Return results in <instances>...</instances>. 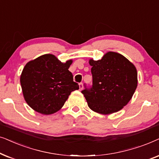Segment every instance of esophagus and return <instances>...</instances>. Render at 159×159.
<instances>
[{"label":"esophagus","mask_w":159,"mask_h":159,"mask_svg":"<svg viewBox=\"0 0 159 159\" xmlns=\"http://www.w3.org/2000/svg\"><path fill=\"white\" fill-rule=\"evenodd\" d=\"M83 88H84L83 84H82V83H80V84H79V89H80V90L83 89Z\"/></svg>","instance_id":"1"}]
</instances>
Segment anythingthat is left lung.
<instances>
[{"instance_id": "8db88e82", "label": "left lung", "mask_w": 159, "mask_h": 159, "mask_svg": "<svg viewBox=\"0 0 159 159\" xmlns=\"http://www.w3.org/2000/svg\"><path fill=\"white\" fill-rule=\"evenodd\" d=\"M92 66V87L82 91L88 106L96 113L108 115L128 104L137 86L134 65L117 52H108L101 60L89 61Z\"/></svg>"}]
</instances>
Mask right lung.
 I'll return each mask as SVG.
<instances>
[{"instance_id": "right-lung-1", "label": "right lung", "mask_w": 159, "mask_h": 159, "mask_svg": "<svg viewBox=\"0 0 159 159\" xmlns=\"http://www.w3.org/2000/svg\"><path fill=\"white\" fill-rule=\"evenodd\" d=\"M73 60L62 62L46 54L25 65L20 76L23 96L27 105L43 115L62 108L72 92L79 89L68 70Z\"/></svg>"}]
</instances>
